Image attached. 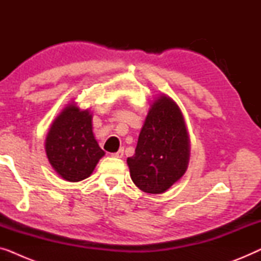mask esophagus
I'll list each match as a JSON object with an SVG mask.
<instances>
[{
  "instance_id": "34e87169",
  "label": "esophagus",
  "mask_w": 261,
  "mask_h": 261,
  "mask_svg": "<svg viewBox=\"0 0 261 261\" xmlns=\"http://www.w3.org/2000/svg\"><path fill=\"white\" fill-rule=\"evenodd\" d=\"M110 155L114 156V158H122V156H123V149L121 148V149H119V151H117V152L112 153V154H110Z\"/></svg>"
}]
</instances>
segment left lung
I'll return each instance as SVG.
<instances>
[{
  "instance_id": "1",
  "label": "left lung",
  "mask_w": 261,
  "mask_h": 261,
  "mask_svg": "<svg viewBox=\"0 0 261 261\" xmlns=\"http://www.w3.org/2000/svg\"><path fill=\"white\" fill-rule=\"evenodd\" d=\"M190 141L177 103L160 95L146 116L135 154L127 159L134 184L147 194H163L188 169Z\"/></svg>"
}]
</instances>
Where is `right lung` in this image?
Listing matches in <instances>:
<instances>
[{
	"label": "right lung",
	"mask_w": 261,
	"mask_h": 261,
	"mask_svg": "<svg viewBox=\"0 0 261 261\" xmlns=\"http://www.w3.org/2000/svg\"><path fill=\"white\" fill-rule=\"evenodd\" d=\"M92 115L70 103L56 117L45 141L48 162L67 181L90 177L98 160L105 155L92 133Z\"/></svg>",
	"instance_id": "obj_1"
}]
</instances>
